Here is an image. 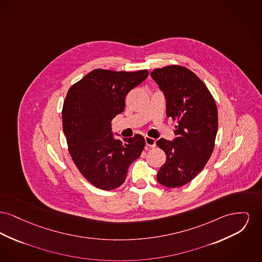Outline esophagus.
I'll list each match as a JSON object with an SVG mask.
<instances>
[{"label":"esophagus","mask_w":262,"mask_h":262,"mask_svg":"<svg viewBox=\"0 0 262 262\" xmlns=\"http://www.w3.org/2000/svg\"><path fill=\"white\" fill-rule=\"evenodd\" d=\"M145 143L147 147H155L156 146V139L149 138V137H145Z\"/></svg>","instance_id":"esophagus-1"}]
</instances>
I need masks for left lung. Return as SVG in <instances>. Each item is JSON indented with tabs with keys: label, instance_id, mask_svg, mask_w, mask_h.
I'll use <instances>...</instances> for the list:
<instances>
[{
	"label": "left lung",
	"instance_id": "8db88e82",
	"mask_svg": "<svg viewBox=\"0 0 262 262\" xmlns=\"http://www.w3.org/2000/svg\"><path fill=\"white\" fill-rule=\"evenodd\" d=\"M150 76L165 96L166 116L177 120L176 138L156 142L166 154L156 179L165 187H181L192 181L211 157L217 130V108L204 82L183 66L157 68Z\"/></svg>",
	"mask_w": 262,
	"mask_h": 262
}]
</instances>
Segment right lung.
I'll use <instances>...</instances> for the list:
<instances>
[{
    "mask_svg": "<svg viewBox=\"0 0 262 262\" xmlns=\"http://www.w3.org/2000/svg\"><path fill=\"white\" fill-rule=\"evenodd\" d=\"M147 76V70L95 69L67 93L62 123L68 150L80 173L99 189L110 191L123 184L129 165L144 148L140 135L115 139L111 122L123 113L126 94Z\"/></svg>",
    "mask_w": 262,
    "mask_h": 262,
    "instance_id": "right-lung-1",
    "label": "right lung"
}]
</instances>
